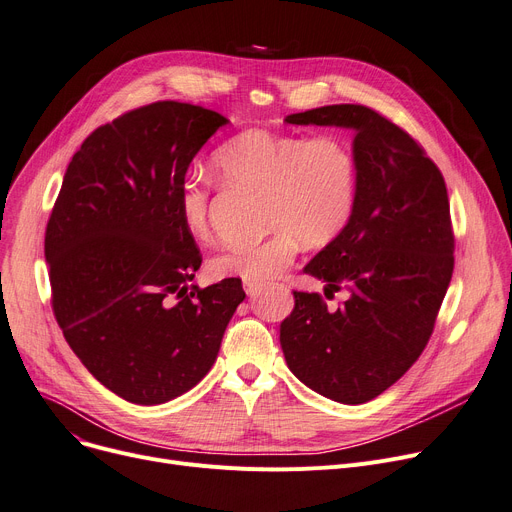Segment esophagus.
I'll list each match as a JSON object with an SVG mask.
<instances>
[{
	"label": "esophagus",
	"mask_w": 512,
	"mask_h": 512,
	"mask_svg": "<svg viewBox=\"0 0 512 512\" xmlns=\"http://www.w3.org/2000/svg\"><path fill=\"white\" fill-rule=\"evenodd\" d=\"M263 284H253V282H245V292L249 294V297H255L257 292H261Z\"/></svg>",
	"instance_id": "34e87169"
}]
</instances>
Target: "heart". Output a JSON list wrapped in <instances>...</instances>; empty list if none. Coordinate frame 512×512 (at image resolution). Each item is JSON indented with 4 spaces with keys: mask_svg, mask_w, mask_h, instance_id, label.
Here are the masks:
<instances>
[{
    "mask_svg": "<svg viewBox=\"0 0 512 512\" xmlns=\"http://www.w3.org/2000/svg\"><path fill=\"white\" fill-rule=\"evenodd\" d=\"M213 170L226 186L263 193L270 236L228 245L209 261L215 278L263 284L284 274L305 245H328L351 222L359 195L353 147L338 137H301L265 128L234 134L213 151ZM211 182L188 176L178 188V211L188 234L209 228Z\"/></svg>",
    "mask_w": 512,
    "mask_h": 512,
    "instance_id": "1",
    "label": "heart"
}]
</instances>
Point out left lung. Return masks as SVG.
<instances>
[{
	"label": "left lung",
	"mask_w": 512,
	"mask_h": 512,
	"mask_svg": "<svg viewBox=\"0 0 512 512\" xmlns=\"http://www.w3.org/2000/svg\"><path fill=\"white\" fill-rule=\"evenodd\" d=\"M286 122L355 130V213L305 265L326 292L346 288L351 297L330 311L321 294L294 290L280 344L305 386L361 405L398 382L434 332L454 270L446 184L423 147L371 107L324 105Z\"/></svg>",
	"instance_id": "1"
}]
</instances>
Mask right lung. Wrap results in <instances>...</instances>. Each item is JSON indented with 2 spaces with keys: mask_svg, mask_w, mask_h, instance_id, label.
<instances>
[{
  "mask_svg": "<svg viewBox=\"0 0 512 512\" xmlns=\"http://www.w3.org/2000/svg\"><path fill=\"white\" fill-rule=\"evenodd\" d=\"M224 124L201 105L157 101L99 126L49 215L53 315L93 378L134 405L195 388L245 299L238 278L191 284L201 253L178 211L188 166Z\"/></svg>",
  "mask_w": 512,
  "mask_h": 512,
  "instance_id": "right-lung-1",
  "label": "right lung"
}]
</instances>
